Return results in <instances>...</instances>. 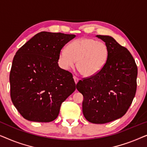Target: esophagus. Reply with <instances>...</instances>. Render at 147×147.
<instances>
[{"instance_id":"1","label":"esophagus","mask_w":147,"mask_h":147,"mask_svg":"<svg viewBox=\"0 0 147 147\" xmlns=\"http://www.w3.org/2000/svg\"><path fill=\"white\" fill-rule=\"evenodd\" d=\"M73 78H74V82H75V84H77L78 81H79V79H78L77 77H76V76H74Z\"/></svg>"}]
</instances>
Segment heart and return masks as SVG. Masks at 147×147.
Returning <instances> with one entry per match:
<instances>
[{
	"instance_id": "heart-1",
	"label": "heart",
	"mask_w": 147,
	"mask_h": 147,
	"mask_svg": "<svg viewBox=\"0 0 147 147\" xmlns=\"http://www.w3.org/2000/svg\"><path fill=\"white\" fill-rule=\"evenodd\" d=\"M108 46L102 41L91 38L76 39L59 52L58 61L62 69L74 68L77 61V69L85 78L92 77L101 70L107 61Z\"/></svg>"
}]
</instances>
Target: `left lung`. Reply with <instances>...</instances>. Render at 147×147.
<instances>
[{"instance_id":"8db88e82","label":"left lung","mask_w":147,"mask_h":147,"mask_svg":"<svg viewBox=\"0 0 147 147\" xmlns=\"http://www.w3.org/2000/svg\"><path fill=\"white\" fill-rule=\"evenodd\" d=\"M108 48L107 61L92 77L80 80L76 88L84 96V117L94 124H105L123 116L136 90L137 66L129 51L108 35H96Z\"/></svg>"}]
</instances>
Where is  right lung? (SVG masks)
<instances>
[{
  "label": "right lung",
  "instance_id": "right-lung-1",
  "mask_svg": "<svg viewBox=\"0 0 147 147\" xmlns=\"http://www.w3.org/2000/svg\"><path fill=\"white\" fill-rule=\"evenodd\" d=\"M75 37L42 31L16 53L9 77L11 98L26 120L53 121L62 102L76 90L72 74L57 63L61 49Z\"/></svg>",
  "mask_w": 147,
  "mask_h": 147
}]
</instances>
